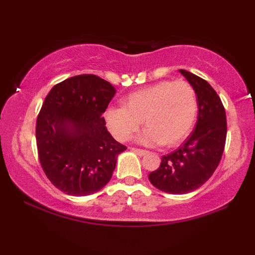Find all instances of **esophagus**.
Returning a JSON list of instances; mask_svg holds the SVG:
<instances>
[{"mask_svg": "<svg viewBox=\"0 0 255 255\" xmlns=\"http://www.w3.org/2000/svg\"><path fill=\"white\" fill-rule=\"evenodd\" d=\"M131 152H135L137 155H139V156H143V155L147 154V150H144V149H139V148H135V147H131L130 148Z\"/></svg>", "mask_w": 255, "mask_h": 255, "instance_id": "34e87169", "label": "esophagus"}]
</instances>
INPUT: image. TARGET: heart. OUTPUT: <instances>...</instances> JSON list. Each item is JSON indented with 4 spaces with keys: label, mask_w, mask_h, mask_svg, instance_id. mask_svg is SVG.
Returning <instances> with one entry per match:
<instances>
[{
    "label": "heart",
    "mask_w": 255,
    "mask_h": 255,
    "mask_svg": "<svg viewBox=\"0 0 255 255\" xmlns=\"http://www.w3.org/2000/svg\"><path fill=\"white\" fill-rule=\"evenodd\" d=\"M198 103L195 90L184 81H162L123 99V107L107 108L103 117L116 139L127 141L141 124L147 128L137 137L146 146L179 145L195 124Z\"/></svg>",
    "instance_id": "b5f03b06"
}]
</instances>
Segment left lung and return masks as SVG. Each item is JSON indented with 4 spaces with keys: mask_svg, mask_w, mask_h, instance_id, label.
Masks as SVG:
<instances>
[{
    "mask_svg": "<svg viewBox=\"0 0 255 255\" xmlns=\"http://www.w3.org/2000/svg\"><path fill=\"white\" fill-rule=\"evenodd\" d=\"M195 90L198 103L196 127L174 152L162 156L158 169L148 179L155 188L172 195H184L201 187L221 162L227 124L221 98L208 82L179 70Z\"/></svg>",
    "mask_w": 255,
    "mask_h": 255,
    "instance_id": "8db88e82",
    "label": "left lung"
}]
</instances>
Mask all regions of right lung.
<instances>
[{
	"mask_svg": "<svg viewBox=\"0 0 255 255\" xmlns=\"http://www.w3.org/2000/svg\"><path fill=\"white\" fill-rule=\"evenodd\" d=\"M115 94L109 82L85 74L56 84L45 98L36 125L38 156L47 178L66 195L100 191L126 150L102 117Z\"/></svg>",
	"mask_w": 255,
	"mask_h": 255,
	"instance_id": "obj_1",
	"label": "right lung"
}]
</instances>
